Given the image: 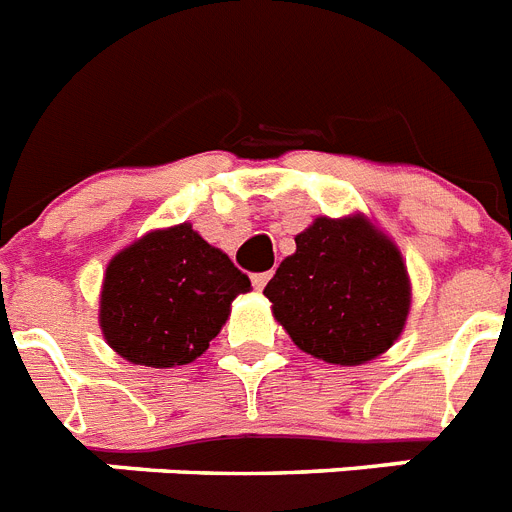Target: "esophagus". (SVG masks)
I'll return each mask as SVG.
<instances>
[{"label":"esophagus","instance_id":"1","mask_svg":"<svg viewBox=\"0 0 512 512\" xmlns=\"http://www.w3.org/2000/svg\"><path fill=\"white\" fill-rule=\"evenodd\" d=\"M270 278H273V270H268V273H255V276H252V286H255L257 291H263L265 286H268Z\"/></svg>","mask_w":512,"mask_h":512}]
</instances>
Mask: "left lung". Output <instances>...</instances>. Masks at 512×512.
I'll return each mask as SVG.
<instances>
[{"label": "left lung", "instance_id": "8db88e82", "mask_svg": "<svg viewBox=\"0 0 512 512\" xmlns=\"http://www.w3.org/2000/svg\"><path fill=\"white\" fill-rule=\"evenodd\" d=\"M263 294L299 349L354 367L401 336L411 283L398 247L367 218H315Z\"/></svg>", "mask_w": 512, "mask_h": 512}]
</instances>
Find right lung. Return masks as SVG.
<instances>
[{"mask_svg": "<svg viewBox=\"0 0 512 512\" xmlns=\"http://www.w3.org/2000/svg\"><path fill=\"white\" fill-rule=\"evenodd\" d=\"M249 278L190 223L150 231L106 268L101 330L132 364H190L210 346Z\"/></svg>", "mask_w": 512, "mask_h": 512, "instance_id": "obj_1", "label": "right lung"}]
</instances>
